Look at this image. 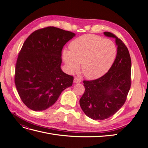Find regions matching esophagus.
<instances>
[{"instance_id":"1","label":"esophagus","mask_w":148,"mask_h":148,"mask_svg":"<svg viewBox=\"0 0 148 148\" xmlns=\"http://www.w3.org/2000/svg\"><path fill=\"white\" fill-rule=\"evenodd\" d=\"M73 82L75 83H79L80 82H81V80H80V79H79L78 78H75L74 80H73Z\"/></svg>"}]
</instances>
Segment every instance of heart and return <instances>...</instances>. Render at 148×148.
I'll use <instances>...</instances> for the list:
<instances>
[{
  "instance_id": "b5f03b06",
  "label": "heart",
  "mask_w": 148,
  "mask_h": 148,
  "mask_svg": "<svg viewBox=\"0 0 148 148\" xmlns=\"http://www.w3.org/2000/svg\"><path fill=\"white\" fill-rule=\"evenodd\" d=\"M70 51L62 52V59L70 73L78 70L82 64L83 75L94 79L106 74L112 65L117 55L115 44L107 39L88 34L71 42Z\"/></svg>"
}]
</instances>
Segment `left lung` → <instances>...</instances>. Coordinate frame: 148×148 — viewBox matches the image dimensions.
<instances>
[{
  "label": "left lung",
  "mask_w": 148,
  "mask_h": 148,
  "mask_svg": "<svg viewBox=\"0 0 148 148\" xmlns=\"http://www.w3.org/2000/svg\"><path fill=\"white\" fill-rule=\"evenodd\" d=\"M104 34L115 38L117 56L107 73L97 79L83 82L85 91L79 99L84 113L95 120L108 119L117 112L125 102L131 86L132 62L127 47L114 34Z\"/></svg>",
  "instance_id": "1"
}]
</instances>
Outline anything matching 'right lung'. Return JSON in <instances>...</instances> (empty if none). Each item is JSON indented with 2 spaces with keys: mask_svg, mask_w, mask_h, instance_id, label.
Returning a JSON list of instances; mask_svg holds the SVG:
<instances>
[{
  "mask_svg": "<svg viewBox=\"0 0 148 148\" xmlns=\"http://www.w3.org/2000/svg\"><path fill=\"white\" fill-rule=\"evenodd\" d=\"M75 34L53 26L36 30L26 39L17 59L15 83L21 101L34 111L44 110L73 84L61 69L62 50Z\"/></svg>",
  "mask_w": 148,
  "mask_h": 148,
  "instance_id": "obj_1",
  "label": "right lung"
}]
</instances>
